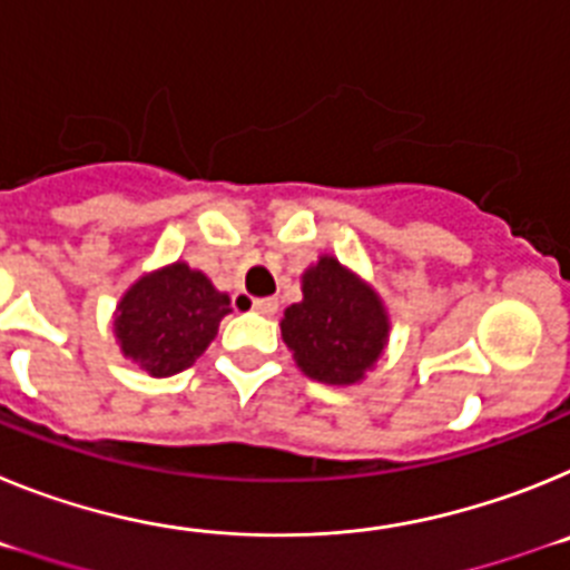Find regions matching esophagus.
<instances>
[{
  "mask_svg": "<svg viewBox=\"0 0 570 570\" xmlns=\"http://www.w3.org/2000/svg\"><path fill=\"white\" fill-rule=\"evenodd\" d=\"M250 308L262 316H274L276 311H279V302H276L274 296H262V299H254V305H250Z\"/></svg>",
  "mask_w": 570,
  "mask_h": 570,
  "instance_id": "1",
  "label": "esophagus"
}]
</instances>
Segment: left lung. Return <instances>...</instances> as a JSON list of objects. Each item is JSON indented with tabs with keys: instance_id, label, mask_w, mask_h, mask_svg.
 Wrapping results in <instances>:
<instances>
[{
	"instance_id": "left-lung-1",
	"label": "left lung",
	"mask_w": 570,
	"mask_h": 570,
	"mask_svg": "<svg viewBox=\"0 0 570 570\" xmlns=\"http://www.w3.org/2000/svg\"><path fill=\"white\" fill-rule=\"evenodd\" d=\"M387 331L380 294L334 256L302 274V302L282 316V340L302 374L325 385L360 382L385 351Z\"/></svg>"
}]
</instances>
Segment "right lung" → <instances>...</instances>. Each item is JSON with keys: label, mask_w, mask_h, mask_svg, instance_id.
<instances>
[{"label": "right lung", "mask_w": 570, "mask_h": 570, "mask_svg": "<svg viewBox=\"0 0 570 570\" xmlns=\"http://www.w3.org/2000/svg\"><path fill=\"white\" fill-rule=\"evenodd\" d=\"M225 314L228 294H219L203 271L174 262L125 291L114 331L128 360L150 376H170L205 354Z\"/></svg>", "instance_id": "1"}]
</instances>
